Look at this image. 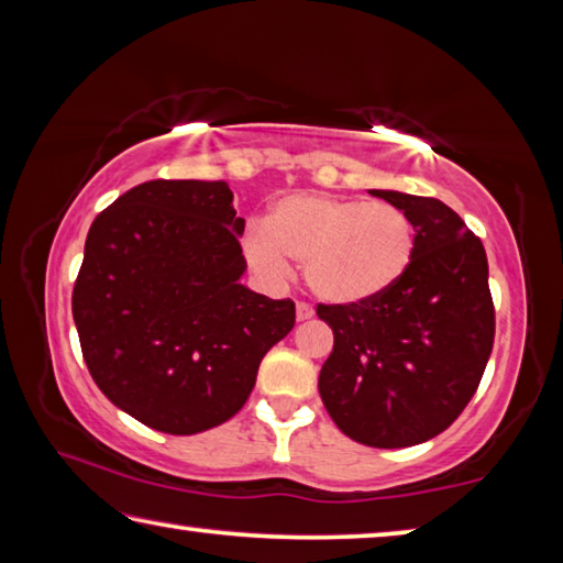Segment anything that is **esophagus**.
<instances>
[{"label":"esophagus","mask_w":563,"mask_h":563,"mask_svg":"<svg viewBox=\"0 0 563 563\" xmlns=\"http://www.w3.org/2000/svg\"><path fill=\"white\" fill-rule=\"evenodd\" d=\"M295 316H298V320H310L312 316H316V310H312L310 302L298 300V305H295Z\"/></svg>","instance_id":"34e87169"}]
</instances>
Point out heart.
I'll use <instances>...</instances> for the list:
<instances>
[{
    "label": "heart",
    "mask_w": 563,
    "mask_h": 563,
    "mask_svg": "<svg viewBox=\"0 0 563 563\" xmlns=\"http://www.w3.org/2000/svg\"><path fill=\"white\" fill-rule=\"evenodd\" d=\"M415 251V225L393 203L360 198L290 196L271 208L263 228L245 235L247 263L283 278L288 261L328 302L375 298L402 278Z\"/></svg>",
    "instance_id": "obj_1"
}]
</instances>
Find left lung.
Wrapping results in <instances>:
<instances>
[{
    "instance_id": "left-lung-1",
    "label": "left lung",
    "mask_w": 563,
    "mask_h": 563,
    "mask_svg": "<svg viewBox=\"0 0 563 563\" xmlns=\"http://www.w3.org/2000/svg\"><path fill=\"white\" fill-rule=\"evenodd\" d=\"M405 211L415 251L375 298L318 305L335 335L320 397L350 440L399 450L444 432L470 405L494 345L487 253L437 198L369 190Z\"/></svg>"
}]
</instances>
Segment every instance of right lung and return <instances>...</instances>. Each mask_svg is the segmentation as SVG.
Masks as SVG:
<instances>
[{
  "label": "right lung",
  "instance_id": "add662e5",
  "mask_svg": "<svg viewBox=\"0 0 563 563\" xmlns=\"http://www.w3.org/2000/svg\"><path fill=\"white\" fill-rule=\"evenodd\" d=\"M245 221L225 180H146L93 218L71 312L93 383L166 434L223 424L295 302L241 285Z\"/></svg>",
  "mask_w": 563,
  "mask_h": 563
}]
</instances>
